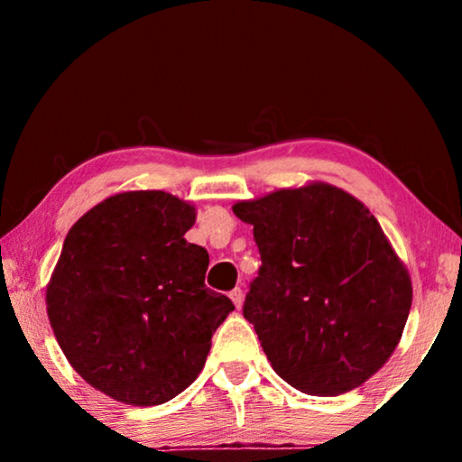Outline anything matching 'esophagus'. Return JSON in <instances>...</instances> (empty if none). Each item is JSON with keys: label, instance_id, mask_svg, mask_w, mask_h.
I'll return each instance as SVG.
<instances>
[{"label": "esophagus", "instance_id": "1", "mask_svg": "<svg viewBox=\"0 0 462 462\" xmlns=\"http://www.w3.org/2000/svg\"><path fill=\"white\" fill-rule=\"evenodd\" d=\"M242 297H245V293H242L240 287L232 289V291H230V300L234 301V306H236L238 310H240V306H242Z\"/></svg>", "mask_w": 462, "mask_h": 462}]
</instances>
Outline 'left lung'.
I'll use <instances>...</instances> for the list:
<instances>
[{
  "instance_id": "left-lung-1",
  "label": "left lung",
  "mask_w": 462,
  "mask_h": 462,
  "mask_svg": "<svg viewBox=\"0 0 462 462\" xmlns=\"http://www.w3.org/2000/svg\"><path fill=\"white\" fill-rule=\"evenodd\" d=\"M261 253L242 314L281 379L340 395L373 377L400 344L411 279L381 226L328 183L232 206Z\"/></svg>"
}]
</instances>
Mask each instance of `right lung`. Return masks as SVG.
I'll list each match as a JSON object with an SVG mask.
<instances>
[{"instance_id":"right-lung-1","label":"right lung","mask_w":462,"mask_h":462,"mask_svg":"<svg viewBox=\"0 0 462 462\" xmlns=\"http://www.w3.org/2000/svg\"><path fill=\"white\" fill-rule=\"evenodd\" d=\"M195 208L126 191L69 230L46 314L73 369L116 402L159 405L198 379L234 303L208 289V250L183 236Z\"/></svg>"}]
</instances>
